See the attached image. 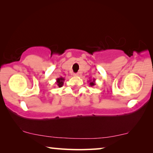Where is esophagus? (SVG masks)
<instances>
[{"mask_svg": "<svg viewBox=\"0 0 153 153\" xmlns=\"http://www.w3.org/2000/svg\"><path fill=\"white\" fill-rule=\"evenodd\" d=\"M74 76H79V74H74Z\"/></svg>", "mask_w": 153, "mask_h": 153, "instance_id": "esophagus-1", "label": "esophagus"}]
</instances>
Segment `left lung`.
Wrapping results in <instances>:
<instances>
[{
	"label": "left lung",
	"mask_w": 153,
	"mask_h": 153,
	"mask_svg": "<svg viewBox=\"0 0 153 153\" xmlns=\"http://www.w3.org/2000/svg\"><path fill=\"white\" fill-rule=\"evenodd\" d=\"M95 79H93V80H91V79H90V80H89V82H90V86H94V85L96 84H95Z\"/></svg>",
	"instance_id": "left-lung-1"
}]
</instances>
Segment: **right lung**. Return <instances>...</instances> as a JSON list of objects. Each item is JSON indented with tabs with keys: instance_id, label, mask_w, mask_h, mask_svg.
Here are the masks:
<instances>
[{
	"instance_id": "add662e5",
	"label": "right lung",
	"mask_w": 153,
	"mask_h": 153,
	"mask_svg": "<svg viewBox=\"0 0 153 153\" xmlns=\"http://www.w3.org/2000/svg\"><path fill=\"white\" fill-rule=\"evenodd\" d=\"M64 81H65V79L63 78V77H59V78L56 79V85H57L58 87L60 88L61 86H63Z\"/></svg>"
}]
</instances>
